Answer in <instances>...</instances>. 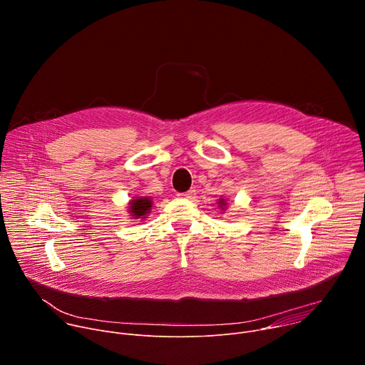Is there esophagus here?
Wrapping results in <instances>:
<instances>
[{
    "mask_svg": "<svg viewBox=\"0 0 365 365\" xmlns=\"http://www.w3.org/2000/svg\"><path fill=\"white\" fill-rule=\"evenodd\" d=\"M178 196L182 197V199H192V197L195 196V190L190 189V190H187V192H185V193H178Z\"/></svg>",
    "mask_w": 365,
    "mask_h": 365,
    "instance_id": "esophagus-1",
    "label": "esophagus"
}]
</instances>
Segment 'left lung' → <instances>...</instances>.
<instances>
[{"mask_svg": "<svg viewBox=\"0 0 365 365\" xmlns=\"http://www.w3.org/2000/svg\"><path fill=\"white\" fill-rule=\"evenodd\" d=\"M227 199H224V197H221V199H218V206H220V210H222V211H227Z\"/></svg>", "mask_w": 365, "mask_h": 365, "instance_id": "obj_1", "label": "left lung"}]
</instances>
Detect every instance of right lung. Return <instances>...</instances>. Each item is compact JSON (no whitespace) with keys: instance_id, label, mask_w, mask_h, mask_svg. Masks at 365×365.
Here are the masks:
<instances>
[{"instance_id":"right-lung-1","label":"right lung","mask_w":365,"mask_h":365,"mask_svg":"<svg viewBox=\"0 0 365 365\" xmlns=\"http://www.w3.org/2000/svg\"><path fill=\"white\" fill-rule=\"evenodd\" d=\"M151 206H153V200L148 196H138V197H133L128 202L127 206V212L130 214V217L133 220H141L144 221V218H147V215L151 212Z\"/></svg>"}]
</instances>
